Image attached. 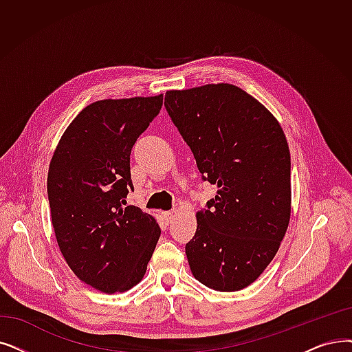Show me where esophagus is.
<instances>
[{
  "label": "esophagus",
  "mask_w": 352,
  "mask_h": 352,
  "mask_svg": "<svg viewBox=\"0 0 352 352\" xmlns=\"http://www.w3.org/2000/svg\"><path fill=\"white\" fill-rule=\"evenodd\" d=\"M174 216H175L174 211H166V212H164V219H165L166 224H170V223L174 220Z\"/></svg>",
  "instance_id": "34e87169"
}]
</instances>
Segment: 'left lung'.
Segmentation results:
<instances>
[{
  "mask_svg": "<svg viewBox=\"0 0 352 352\" xmlns=\"http://www.w3.org/2000/svg\"><path fill=\"white\" fill-rule=\"evenodd\" d=\"M165 108L217 186L186 244L194 278L219 292L252 285L278 253L290 220V152L278 119L243 89L168 90Z\"/></svg>",
  "mask_w": 352,
  "mask_h": 352,
  "instance_id": "8db88e82",
  "label": "left lung"
}]
</instances>
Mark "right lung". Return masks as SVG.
Instances as JSON below:
<instances>
[{
	"mask_svg": "<svg viewBox=\"0 0 352 352\" xmlns=\"http://www.w3.org/2000/svg\"><path fill=\"white\" fill-rule=\"evenodd\" d=\"M162 108V95L103 99L76 116L50 161L47 194L58 249L73 273L104 294L138 285L161 236L140 207L129 157Z\"/></svg>",
	"mask_w": 352,
	"mask_h": 352,
	"instance_id": "1",
	"label": "right lung"
}]
</instances>
